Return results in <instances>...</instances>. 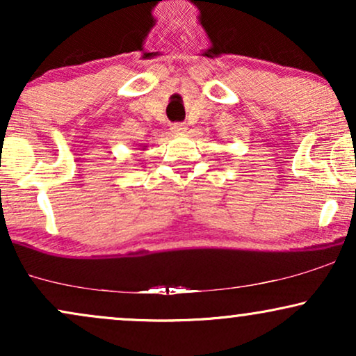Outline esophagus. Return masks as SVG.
Segmentation results:
<instances>
[{"mask_svg": "<svg viewBox=\"0 0 356 356\" xmlns=\"http://www.w3.org/2000/svg\"><path fill=\"white\" fill-rule=\"evenodd\" d=\"M170 129H172V133H175V134H184L187 131V124L186 123H174Z\"/></svg>", "mask_w": 356, "mask_h": 356, "instance_id": "esophagus-1", "label": "esophagus"}]
</instances>
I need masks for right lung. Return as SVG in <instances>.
Here are the masks:
<instances>
[{
  "label": "right lung",
  "instance_id": "1",
  "mask_svg": "<svg viewBox=\"0 0 356 356\" xmlns=\"http://www.w3.org/2000/svg\"><path fill=\"white\" fill-rule=\"evenodd\" d=\"M143 149H145V147H143Z\"/></svg>",
  "mask_w": 356,
  "mask_h": 356
}]
</instances>
